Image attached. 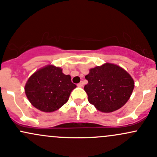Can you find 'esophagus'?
Here are the masks:
<instances>
[{
    "label": "esophagus",
    "mask_w": 157,
    "mask_h": 157,
    "mask_svg": "<svg viewBox=\"0 0 157 157\" xmlns=\"http://www.w3.org/2000/svg\"><path fill=\"white\" fill-rule=\"evenodd\" d=\"M77 86H78V87H82V86H83V82L81 81L80 82H79V83L77 84Z\"/></svg>",
    "instance_id": "1"
}]
</instances>
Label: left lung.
I'll use <instances>...</instances> for the list:
<instances>
[{"label":"left lung","mask_w":157,"mask_h":157,"mask_svg":"<svg viewBox=\"0 0 157 157\" xmlns=\"http://www.w3.org/2000/svg\"><path fill=\"white\" fill-rule=\"evenodd\" d=\"M84 90L89 102L102 112L109 113L122 107L134 87L132 77L117 65L107 63L91 68Z\"/></svg>","instance_id":"obj_1"}]
</instances>
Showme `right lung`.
<instances>
[{"mask_svg": "<svg viewBox=\"0 0 157 157\" xmlns=\"http://www.w3.org/2000/svg\"><path fill=\"white\" fill-rule=\"evenodd\" d=\"M77 87L70 75L52 65L44 67L29 78L25 93L36 109L44 112H52L66 103L70 94Z\"/></svg>", "mask_w": 157, "mask_h": 157, "instance_id": "obj_1", "label": "right lung"}]
</instances>
